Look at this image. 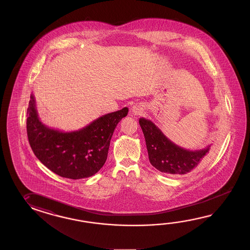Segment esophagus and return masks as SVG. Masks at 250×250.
<instances>
[{
    "label": "esophagus",
    "mask_w": 250,
    "mask_h": 250,
    "mask_svg": "<svg viewBox=\"0 0 250 250\" xmlns=\"http://www.w3.org/2000/svg\"><path fill=\"white\" fill-rule=\"evenodd\" d=\"M143 108L141 105H139V104H135V105H133V107H132V112H133V115H140L141 113L143 112Z\"/></svg>",
    "instance_id": "obj_1"
}]
</instances>
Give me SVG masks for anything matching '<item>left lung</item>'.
Wrapping results in <instances>:
<instances>
[{"label": "left lung", "mask_w": 250, "mask_h": 250, "mask_svg": "<svg viewBox=\"0 0 250 250\" xmlns=\"http://www.w3.org/2000/svg\"><path fill=\"white\" fill-rule=\"evenodd\" d=\"M148 149L149 162L162 173L185 174L193 172L201 166L210 151L211 145L188 150L182 148L167 137L150 120L144 117L139 119Z\"/></svg>", "instance_id": "obj_1"}]
</instances>
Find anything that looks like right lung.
I'll return each mask as SVG.
<instances>
[{
    "label": "right lung",
    "mask_w": 250,
    "mask_h": 250,
    "mask_svg": "<svg viewBox=\"0 0 250 250\" xmlns=\"http://www.w3.org/2000/svg\"><path fill=\"white\" fill-rule=\"evenodd\" d=\"M128 107L108 113L73 132H62L42 122L31 94L26 132L36 158L53 173L65 178H87L97 173L107 160L115 128L126 117Z\"/></svg>",
    "instance_id": "right-lung-1"
}]
</instances>
